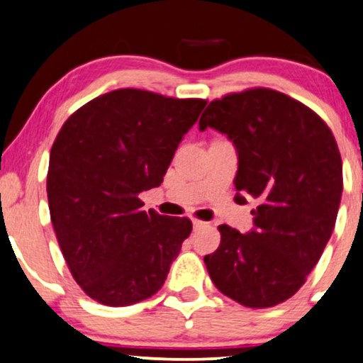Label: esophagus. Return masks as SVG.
I'll list each match as a JSON object with an SVG mask.
<instances>
[{
    "label": "esophagus",
    "instance_id": "34e87169",
    "mask_svg": "<svg viewBox=\"0 0 363 363\" xmlns=\"http://www.w3.org/2000/svg\"><path fill=\"white\" fill-rule=\"evenodd\" d=\"M193 225H194V229H203V227H206L208 224L203 220H198V218H193Z\"/></svg>",
    "mask_w": 363,
    "mask_h": 363
}]
</instances>
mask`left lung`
Masks as SVG:
<instances>
[{
    "label": "left lung",
    "mask_w": 363,
    "mask_h": 363,
    "mask_svg": "<svg viewBox=\"0 0 363 363\" xmlns=\"http://www.w3.org/2000/svg\"><path fill=\"white\" fill-rule=\"evenodd\" d=\"M238 153L236 203L255 201L246 234L222 224L205 264L215 288L250 308H267L303 286L328 245L341 193L336 139L308 106L272 89L215 99L200 118Z\"/></svg>",
    "instance_id": "left-lung-1"
}]
</instances>
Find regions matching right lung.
<instances>
[{"instance_id": "right-lung-1", "label": "right lung", "mask_w": 363, "mask_h": 363, "mask_svg": "<svg viewBox=\"0 0 363 363\" xmlns=\"http://www.w3.org/2000/svg\"><path fill=\"white\" fill-rule=\"evenodd\" d=\"M205 105L117 89L60 129L46 182L51 222L72 276L99 303H138L165 282L193 224L145 212L139 193L162 184Z\"/></svg>"}]
</instances>
